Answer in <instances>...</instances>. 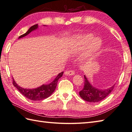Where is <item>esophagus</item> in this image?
I'll use <instances>...</instances> for the list:
<instances>
[{
  "instance_id": "34e87169",
  "label": "esophagus",
  "mask_w": 132,
  "mask_h": 132,
  "mask_svg": "<svg viewBox=\"0 0 132 132\" xmlns=\"http://www.w3.org/2000/svg\"><path fill=\"white\" fill-rule=\"evenodd\" d=\"M64 74H65V76H74L75 74V72L73 70L66 71L64 72Z\"/></svg>"
}]
</instances>
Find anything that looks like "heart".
I'll use <instances>...</instances> for the list:
<instances>
[{"mask_svg": "<svg viewBox=\"0 0 132 132\" xmlns=\"http://www.w3.org/2000/svg\"><path fill=\"white\" fill-rule=\"evenodd\" d=\"M93 38L92 34H85L76 37L73 40L74 46L72 48L73 53L78 54L84 50L90 42L87 48V56L90 57L99 50L102 45V41L98 38Z\"/></svg>", "mask_w": 132, "mask_h": 132, "instance_id": "obj_1", "label": "heart"}]
</instances>
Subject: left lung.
Here are the masks:
<instances>
[{
	"label": "left lung",
	"instance_id": "obj_1",
	"mask_svg": "<svg viewBox=\"0 0 132 132\" xmlns=\"http://www.w3.org/2000/svg\"><path fill=\"white\" fill-rule=\"evenodd\" d=\"M85 85L84 88L79 92L82 99L89 102H98L108 96L114 89V85L106 89H99L93 86L84 75Z\"/></svg>",
	"mask_w": 132,
	"mask_h": 132
}]
</instances>
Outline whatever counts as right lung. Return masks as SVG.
Segmentation results:
<instances>
[{"instance_id": "add662e5", "label": "right lung", "mask_w": 132, "mask_h": 132, "mask_svg": "<svg viewBox=\"0 0 132 132\" xmlns=\"http://www.w3.org/2000/svg\"><path fill=\"white\" fill-rule=\"evenodd\" d=\"M38 28V24H35L31 27L24 34L20 35L19 37V38H22L27 36L29 34L30 32H31L32 31L37 30ZM63 72L59 73L56 78L54 79L51 83L47 85L43 84L41 85L40 86L37 87L35 89H25L19 86L15 81L13 79L12 84L14 86L19 90L20 93L23 95H24L25 97L27 98L28 99H30L32 101H40L44 99H46L50 97V95L53 93V92L55 91V88L57 85L58 79L62 77Z\"/></svg>"}]
</instances>
